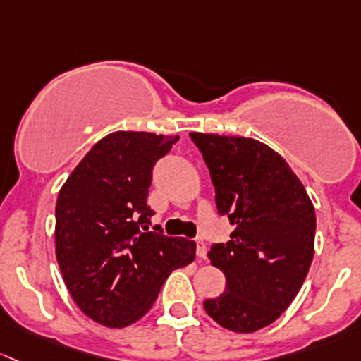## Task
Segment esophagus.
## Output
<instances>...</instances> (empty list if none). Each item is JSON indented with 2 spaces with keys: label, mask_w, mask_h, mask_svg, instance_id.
<instances>
[{
  "label": "esophagus",
  "mask_w": 361,
  "mask_h": 361,
  "mask_svg": "<svg viewBox=\"0 0 361 361\" xmlns=\"http://www.w3.org/2000/svg\"><path fill=\"white\" fill-rule=\"evenodd\" d=\"M195 243H196V255L203 259V257H205V255H207V245H205V241L200 240V238H198V240H196Z\"/></svg>",
  "instance_id": "34e87169"
}]
</instances>
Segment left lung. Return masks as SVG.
<instances>
[{"label": "left lung", "mask_w": 361, "mask_h": 361, "mask_svg": "<svg viewBox=\"0 0 361 361\" xmlns=\"http://www.w3.org/2000/svg\"><path fill=\"white\" fill-rule=\"evenodd\" d=\"M189 135L210 170L219 214L235 226L228 243L208 252L212 266L224 273L226 290L203 307L231 332H255L281 317L306 280L314 255V207L288 163L266 144Z\"/></svg>", "instance_id": "1"}]
</instances>
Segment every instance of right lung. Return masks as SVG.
<instances>
[{
	"instance_id": "obj_1",
	"label": "right lung",
	"mask_w": 361,
	"mask_h": 361,
	"mask_svg": "<svg viewBox=\"0 0 361 361\" xmlns=\"http://www.w3.org/2000/svg\"><path fill=\"white\" fill-rule=\"evenodd\" d=\"M179 137L113 132L71 172L55 207V254L76 306L109 329L140 319L177 267L192 262L196 243L142 233L151 170Z\"/></svg>"
}]
</instances>
